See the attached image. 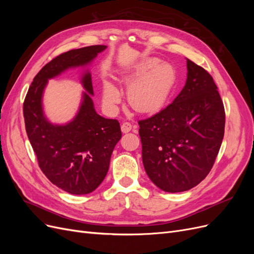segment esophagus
Segmentation results:
<instances>
[{
  "mask_svg": "<svg viewBox=\"0 0 254 254\" xmlns=\"http://www.w3.org/2000/svg\"><path fill=\"white\" fill-rule=\"evenodd\" d=\"M131 129H132V125L130 124V123H128V122H124V123H123V124H122V126H121L122 132H124V133L129 132Z\"/></svg>",
  "mask_w": 254,
  "mask_h": 254,
  "instance_id": "obj_1",
  "label": "esophagus"
}]
</instances>
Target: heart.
Wrapping results in <instances>:
<instances>
[{
  "instance_id": "obj_1",
  "label": "heart",
  "mask_w": 254,
  "mask_h": 254,
  "mask_svg": "<svg viewBox=\"0 0 254 254\" xmlns=\"http://www.w3.org/2000/svg\"><path fill=\"white\" fill-rule=\"evenodd\" d=\"M128 84L129 105L140 113H156L167 104L178 81V75L173 64L150 58L137 64L133 71L123 77ZM122 98L115 84L106 80L103 87L104 104L114 108Z\"/></svg>"
}]
</instances>
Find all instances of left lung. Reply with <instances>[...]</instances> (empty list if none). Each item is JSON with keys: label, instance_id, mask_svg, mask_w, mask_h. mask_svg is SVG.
Returning a JSON list of instances; mask_svg holds the SVG:
<instances>
[{"label": "left lung", "instance_id": "8db88e82", "mask_svg": "<svg viewBox=\"0 0 254 254\" xmlns=\"http://www.w3.org/2000/svg\"><path fill=\"white\" fill-rule=\"evenodd\" d=\"M187 81L171 105L139 122L142 160L167 193L196 187L210 173L225 133V109L212 76L187 58Z\"/></svg>", "mask_w": 254, "mask_h": 254}]
</instances>
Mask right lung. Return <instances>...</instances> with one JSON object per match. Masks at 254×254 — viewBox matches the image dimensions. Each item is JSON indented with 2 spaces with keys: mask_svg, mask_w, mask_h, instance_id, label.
I'll list each match as a JSON object with an SVG mask.
<instances>
[{
  "mask_svg": "<svg viewBox=\"0 0 254 254\" xmlns=\"http://www.w3.org/2000/svg\"><path fill=\"white\" fill-rule=\"evenodd\" d=\"M106 49V45H91L54 58L36 75L23 104L26 133L41 171L53 184L73 195L89 194L99 187L122 137L120 123L97 114L92 99L94 92L88 66ZM77 67L82 68L85 90L79 110L64 125L52 123L43 109L44 90L50 79Z\"/></svg>",
  "mask_w": 254,
  "mask_h": 254,
  "instance_id": "right-lung-1",
  "label": "right lung"
}]
</instances>
